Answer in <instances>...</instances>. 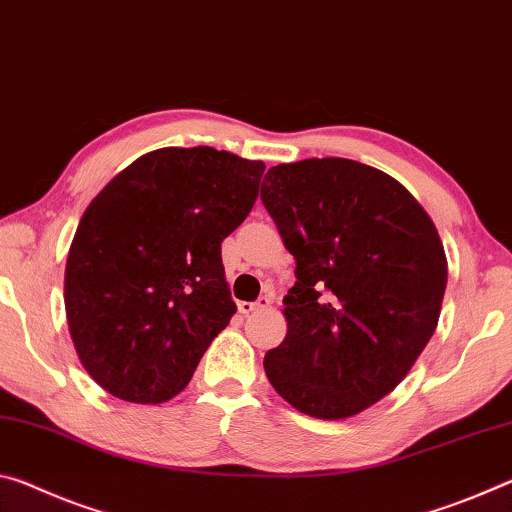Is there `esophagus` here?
I'll return each instance as SVG.
<instances>
[{"instance_id":"34e87169","label":"esophagus","mask_w":512,"mask_h":512,"mask_svg":"<svg viewBox=\"0 0 512 512\" xmlns=\"http://www.w3.org/2000/svg\"><path fill=\"white\" fill-rule=\"evenodd\" d=\"M268 305H271V296H259L255 302L241 300L237 307H239L241 314H253V311H257V309H264V307H268Z\"/></svg>"}]
</instances>
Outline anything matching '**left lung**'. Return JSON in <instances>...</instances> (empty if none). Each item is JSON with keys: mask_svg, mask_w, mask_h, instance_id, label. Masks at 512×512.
<instances>
[{"mask_svg": "<svg viewBox=\"0 0 512 512\" xmlns=\"http://www.w3.org/2000/svg\"><path fill=\"white\" fill-rule=\"evenodd\" d=\"M262 203L296 257L289 332L266 352V377L302 413L350 418L391 393L436 332L443 244L395 178L354 160L277 164Z\"/></svg>", "mask_w": 512, "mask_h": 512, "instance_id": "8db88e82", "label": "left lung"}]
</instances>
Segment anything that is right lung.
I'll use <instances>...</instances> for the list:
<instances>
[{
    "label": "right lung",
    "instance_id": "obj_1",
    "mask_svg": "<svg viewBox=\"0 0 512 512\" xmlns=\"http://www.w3.org/2000/svg\"><path fill=\"white\" fill-rule=\"evenodd\" d=\"M264 164L212 146L137 158L85 210L65 268L69 334L83 368L126 402L189 384L237 311L221 241L257 201Z\"/></svg>",
    "mask_w": 512,
    "mask_h": 512
}]
</instances>
